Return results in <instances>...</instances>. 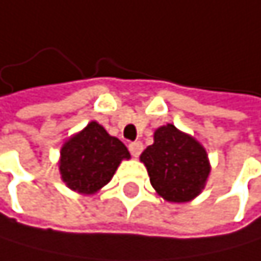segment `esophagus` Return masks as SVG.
Here are the masks:
<instances>
[{"mask_svg": "<svg viewBox=\"0 0 261 261\" xmlns=\"http://www.w3.org/2000/svg\"><path fill=\"white\" fill-rule=\"evenodd\" d=\"M128 148H129V153H132L135 158H138L141 155V152H142V142L135 141V142H132L128 145Z\"/></svg>", "mask_w": 261, "mask_h": 261, "instance_id": "obj_1", "label": "esophagus"}]
</instances>
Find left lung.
<instances>
[{"label": "left lung", "instance_id": "obj_1", "mask_svg": "<svg viewBox=\"0 0 261 261\" xmlns=\"http://www.w3.org/2000/svg\"><path fill=\"white\" fill-rule=\"evenodd\" d=\"M153 139L141 155L152 186L167 202L194 199L210 174L205 148L170 123L158 128Z\"/></svg>", "mask_w": 261, "mask_h": 261}]
</instances>
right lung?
Wrapping results in <instances>:
<instances>
[{
    "label": "right lung",
    "instance_id": "right-lung-1",
    "mask_svg": "<svg viewBox=\"0 0 261 261\" xmlns=\"http://www.w3.org/2000/svg\"><path fill=\"white\" fill-rule=\"evenodd\" d=\"M128 158V148L117 138L109 136L97 122H91L64 144L59 170L70 189L94 194L113 178L120 161Z\"/></svg>",
    "mask_w": 261,
    "mask_h": 261
}]
</instances>
